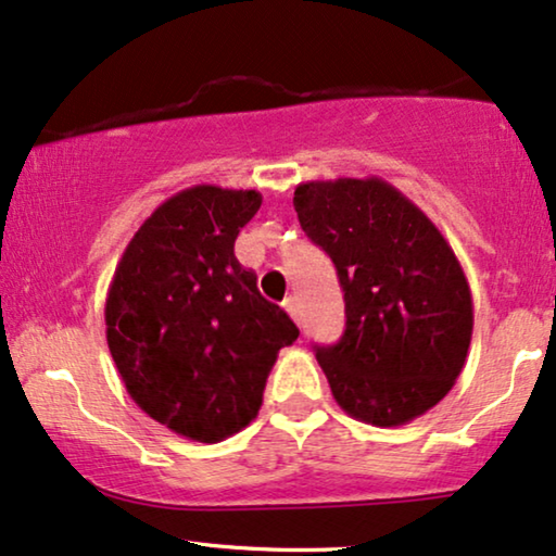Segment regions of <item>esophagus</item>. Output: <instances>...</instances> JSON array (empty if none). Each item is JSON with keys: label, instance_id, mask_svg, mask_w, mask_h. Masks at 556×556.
Instances as JSON below:
<instances>
[{"label": "esophagus", "instance_id": "esophagus-1", "mask_svg": "<svg viewBox=\"0 0 556 556\" xmlns=\"http://www.w3.org/2000/svg\"><path fill=\"white\" fill-rule=\"evenodd\" d=\"M285 309H287V313H290L292 320L300 325V320H302V313H300V302H298V298L285 300Z\"/></svg>", "mask_w": 556, "mask_h": 556}]
</instances>
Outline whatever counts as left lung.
Masks as SVG:
<instances>
[{
	"mask_svg": "<svg viewBox=\"0 0 556 556\" xmlns=\"http://www.w3.org/2000/svg\"><path fill=\"white\" fill-rule=\"evenodd\" d=\"M294 211L343 287V338L315 348L338 406L374 427L421 417L455 387L472 338L453 247L381 177L300 182Z\"/></svg>",
	"mask_w": 556,
	"mask_h": 556,
	"instance_id": "8db88e82",
	"label": "left lung"
}]
</instances>
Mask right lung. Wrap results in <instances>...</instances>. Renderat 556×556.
Returning a JSON list of instances; mask_svg holds the SVG:
<instances>
[{
  "label": "right lung",
  "instance_id": "right-lung-1",
  "mask_svg": "<svg viewBox=\"0 0 556 556\" xmlns=\"http://www.w3.org/2000/svg\"><path fill=\"white\" fill-rule=\"evenodd\" d=\"M262 192L192 185L157 205L118 258L106 343L129 396L185 440L220 442L262 409L277 353L298 340L233 254Z\"/></svg>",
  "mask_w": 556,
  "mask_h": 556
}]
</instances>
